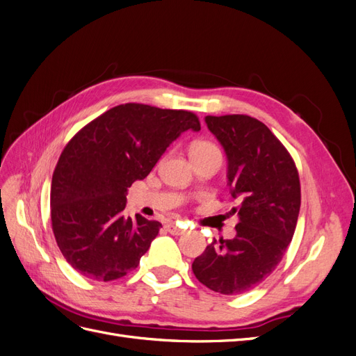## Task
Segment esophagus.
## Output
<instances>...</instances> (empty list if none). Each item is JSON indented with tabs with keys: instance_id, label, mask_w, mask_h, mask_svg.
<instances>
[{
	"instance_id": "1",
	"label": "esophagus",
	"mask_w": 356,
	"mask_h": 356,
	"mask_svg": "<svg viewBox=\"0 0 356 356\" xmlns=\"http://www.w3.org/2000/svg\"><path fill=\"white\" fill-rule=\"evenodd\" d=\"M166 229H168V232H169L170 234H182V233H184V229L179 227V225H177L175 222L166 224Z\"/></svg>"
}]
</instances>
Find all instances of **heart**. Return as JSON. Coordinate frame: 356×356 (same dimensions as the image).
<instances>
[{
	"mask_svg": "<svg viewBox=\"0 0 356 356\" xmlns=\"http://www.w3.org/2000/svg\"><path fill=\"white\" fill-rule=\"evenodd\" d=\"M211 152H218V148L209 141H197L190 148V154H203Z\"/></svg>",
	"mask_w": 356,
	"mask_h": 356,
	"instance_id": "b5f03b06",
	"label": "heart"
}]
</instances>
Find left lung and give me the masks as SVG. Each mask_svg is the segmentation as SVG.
Listing matches in <instances>:
<instances>
[{"mask_svg": "<svg viewBox=\"0 0 356 356\" xmlns=\"http://www.w3.org/2000/svg\"><path fill=\"white\" fill-rule=\"evenodd\" d=\"M227 154L230 193L239 199L233 239L213 241L193 261V273L215 293L238 296L255 288L281 263L293 239L301 193L296 163L264 123L243 114L207 115Z\"/></svg>", "mask_w": 356, "mask_h": 356, "instance_id": "obj_1", "label": "left lung"}]
</instances>
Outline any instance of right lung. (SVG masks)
Segmentation results:
<instances>
[{
  "instance_id": "obj_1",
  "label": "right lung",
  "mask_w": 356,
  "mask_h": 356,
  "mask_svg": "<svg viewBox=\"0 0 356 356\" xmlns=\"http://www.w3.org/2000/svg\"><path fill=\"white\" fill-rule=\"evenodd\" d=\"M196 114L123 104L72 136L53 172L50 217L65 260L80 275L110 282L138 267L161 224L124 218L127 188L144 179Z\"/></svg>"
}]
</instances>
